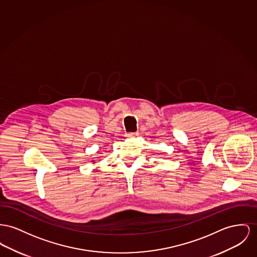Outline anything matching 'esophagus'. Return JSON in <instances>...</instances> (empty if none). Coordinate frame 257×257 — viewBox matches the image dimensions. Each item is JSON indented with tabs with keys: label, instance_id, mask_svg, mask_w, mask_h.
Returning a JSON list of instances; mask_svg holds the SVG:
<instances>
[{
	"label": "esophagus",
	"instance_id": "1",
	"mask_svg": "<svg viewBox=\"0 0 257 257\" xmlns=\"http://www.w3.org/2000/svg\"><path fill=\"white\" fill-rule=\"evenodd\" d=\"M138 136V133H128L125 135L126 138H134V137H137Z\"/></svg>",
	"mask_w": 257,
	"mask_h": 257
}]
</instances>
